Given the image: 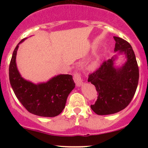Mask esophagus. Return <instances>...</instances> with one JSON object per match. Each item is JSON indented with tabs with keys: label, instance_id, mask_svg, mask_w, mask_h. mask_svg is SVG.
<instances>
[{
	"label": "esophagus",
	"instance_id": "esophagus-1",
	"mask_svg": "<svg viewBox=\"0 0 148 148\" xmlns=\"http://www.w3.org/2000/svg\"><path fill=\"white\" fill-rule=\"evenodd\" d=\"M74 82H75L76 85H77V86H80L83 84V81L82 79V77L80 73L76 72L75 74H74Z\"/></svg>",
	"mask_w": 148,
	"mask_h": 148
}]
</instances>
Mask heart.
<instances>
[{
  "instance_id": "heart-1",
  "label": "heart",
  "mask_w": 148,
  "mask_h": 148,
  "mask_svg": "<svg viewBox=\"0 0 148 148\" xmlns=\"http://www.w3.org/2000/svg\"><path fill=\"white\" fill-rule=\"evenodd\" d=\"M100 65V59L99 58H97L96 60L94 61L92 64H91L90 66H89V69H90L92 71H95V70L97 69L98 67Z\"/></svg>"
}]
</instances>
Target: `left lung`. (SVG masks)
I'll list each match as a JSON object with an SVG mask.
<instances>
[{
	"mask_svg": "<svg viewBox=\"0 0 148 148\" xmlns=\"http://www.w3.org/2000/svg\"><path fill=\"white\" fill-rule=\"evenodd\" d=\"M114 39L116 41L114 52L125 56V63L116 67L114 61L117 55H115L103 62L88 79L98 93L97 99L91 108L99 115L114 114L127 107L138 84L139 69L132 46L120 37L114 36Z\"/></svg>",
	"mask_w": 148,
	"mask_h": 148,
	"instance_id": "1",
	"label": "left lung"
}]
</instances>
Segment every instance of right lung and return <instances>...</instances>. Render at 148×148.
Segmentation results:
<instances>
[{"label": "right lung", "instance_id": "right-lung-1", "mask_svg": "<svg viewBox=\"0 0 148 148\" xmlns=\"http://www.w3.org/2000/svg\"><path fill=\"white\" fill-rule=\"evenodd\" d=\"M18 43L13 51L9 65V80L19 102L30 113L40 117H53L59 115L65 107L70 92L75 87L72 76L59 74L46 82L34 84L21 77L16 66Z\"/></svg>", "mask_w": 148, "mask_h": 148}]
</instances>
